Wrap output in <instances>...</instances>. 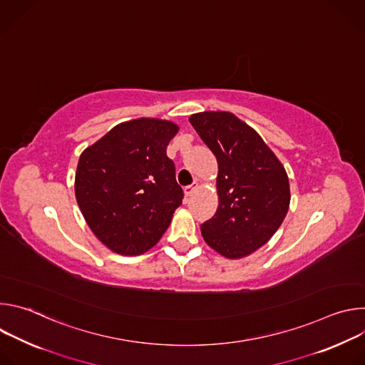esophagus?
<instances>
[{"instance_id": "1", "label": "esophagus", "mask_w": 365, "mask_h": 365, "mask_svg": "<svg viewBox=\"0 0 365 365\" xmlns=\"http://www.w3.org/2000/svg\"><path fill=\"white\" fill-rule=\"evenodd\" d=\"M197 187H199V183H197V182H193L192 185H189V186L185 187V195H186V196H190Z\"/></svg>"}]
</instances>
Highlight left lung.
I'll use <instances>...</instances> for the list:
<instances>
[{
	"label": "left lung",
	"instance_id": "obj_1",
	"mask_svg": "<svg viewBox=\"0 0 365 365\" xmlns=\"http://www.w3.org/2000/svg\"><path fill=\"white\" fill-rule=\"evenodd\" d=\"M190 124L218 162V210L200 225L206 244L227 258L263 247L282 225L290 203L289 178L276 154L231 113L190 115Z\"/></svg>",
	"mask_w": 365,
	"mask_h": 365
}]
</instances>
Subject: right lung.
<instances>
[{"label": "right lung", "mask_w": 365, "mask_h": 365, "mask_svg": "<svg viewBox=\"0 0 365 365\" xmlns=\"http://www.w3.org/2000/svg\"><path fill=\"white\" fill-rule=\"evenodd\" d=\"M179 127L166 120L121 123L81 154L75 195L81 212L110 250L137 255L158 242L182 205L166 148Z\"/></svg>", "instance_id": "obj_1"}]
</instances>
